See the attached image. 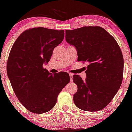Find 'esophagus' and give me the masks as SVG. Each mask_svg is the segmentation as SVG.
Here are the masks:
<instances>
[{
    "label": "esophagus",
    "mask_w": 132,
    "mask_h": 132,
    "mask_svg": "<svg viewBox=\"0 0 132 132\" xmlns=\"http://www.w3.org/2000/svg\"><path fill=\"white\" fill-rule=\"evenodd\" d=\"M72 76H73V75H72V74L69 73V77H70V81H71V82L72 81Z\"/></svg>",
    "instance_id": "1"
}]
</instances>
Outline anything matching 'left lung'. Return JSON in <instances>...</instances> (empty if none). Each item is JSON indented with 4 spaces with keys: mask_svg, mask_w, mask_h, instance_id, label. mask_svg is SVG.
I'll list each match as a JSON object with an SVG mask.
<instances>
[{
    "mask_svg": "<svg viewBox=\"0 0 132 132\" xmlns=\"http://www.w3.org/2000/svg\"><path fill=\"white\" fill-rule=\"evenodd\" d=\"M66 41L78 53V61H87L86 78L74 75L78 91L73 96L80 109L97 112L108 105L123 79L122 51L112 36L101 27H84L66 30Z\"/></svg>",
    "mask_w": 132,
    "mask_h": 132,
    "instance_id": "obj_1",
    "label": "left lung"
}]
</instances>
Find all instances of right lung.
<instances>
[{"label": "right lung", "mask_w": 132, "mask_h": 132, "mask_svg": "<svg viewBox=\"0 0 132 132\" xmlns=\"http://www.w3.org/2000/svg\"><path fill=\"white\" fill-rule=\"evenodd\" d=\"M64 36L63 30L31 28L17 38L10 50L7 75L19 101L30 112L42 113L52 109L70 81L68 73L52 75L43 67Z\"/></svg>", "instance_id": "obj_1"}]
</instances>
